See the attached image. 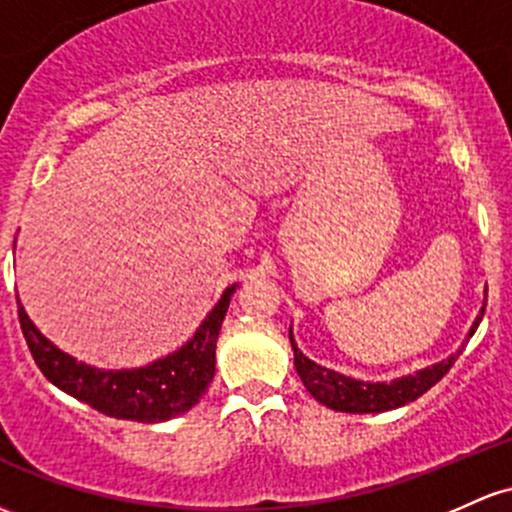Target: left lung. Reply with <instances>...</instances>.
Wrapping results in <instances>:
<instances>
[{"label": "left lung", "instance_id": "obj_1", "mask_svg": "<svg viewBox=\"0 0 512 512\" xmlns=\"http://www.w3.org/2000/svg\"><path fill=\"white\" fill-rule=\"evenodd\" d=\"M484 311H486V303L484 308H481L479 316H476L474 325H471L469 338L476 333V328H479L481 318H484ZM289 340H291V347H294V367L301 376L303 386H306L308 393H311L318 403H323V406L333 408V411H340V413H384V411H393V408L406 406V403H411L415 398L423 396L425 391H430L432 386H435L437 381L449 372L454 359L459 357L457 352V355L442 359V362L432 364V367H425L420 369V372L401 376V379H393V381H362L311 362V359L296 347L291 328H289Z\"/></svg>", "mask_w": 512, "mask_h": 512}]
</instances>
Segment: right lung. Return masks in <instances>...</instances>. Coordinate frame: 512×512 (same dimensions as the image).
<instances>
[{"label": "right lung", "mask_w": 512, "mask_h": 512, "mask_svg": "<svg viewBox=\"0 0 512 512\" xmlns=\"http://www.w3.org/2000/svg\"><path fill=\"white\" fill-rule=\"evenodd\" d=\"M233 291L235 284L223 291L187 345L138 369H97L77 362L43 338L21 301L16 303L28 350L50 384L109 418L162 423L187 413L209 389L216 374L218 330L226 318Z\"/></svg>", "instance_id": "1"}]
</instances>
